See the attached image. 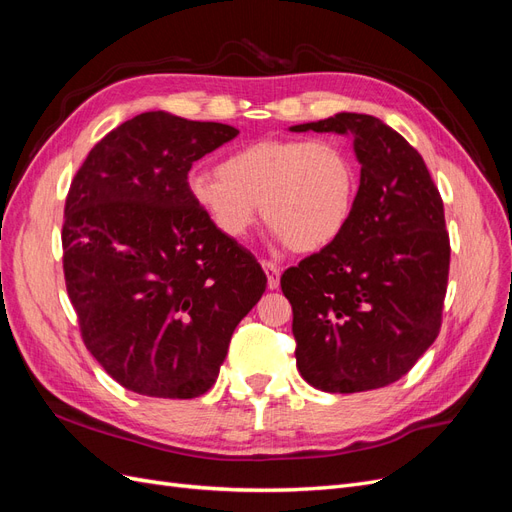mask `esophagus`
Here are the masks:
<instances>
[{
  "instance_id": "34e87169",
  "label": "esophagus",
  "mask_w": 512,
  "mask_h": 512,
  "mask_svg": "<svg viewBox=\"0 0 512 512\" xmlns=\"http://www.w3.org/2000/svg\"><path fill=\"white\" fill-rule=\"evenodd\" d=\"M262 269H265V273H267V286H269V290L280 288L282 269L277 267L275 262H269V260H262Z\"/></svg>"
}]
</instances>
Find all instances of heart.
Wrapping results in <instances>:
<instances>
[{
	"label": "heart",
	"instance_id": "b5f03b06",
	"mask_svg": "<svg viewBox=\"0 0 512 512\" xmlns=\"http://www.w3.org/2000/svg\"><path fill=\"white\" fill-rule=\"evenodd\" d=\"M185 190L222 237L245 239L260 207L277 239L309 254L346 230L359 173L352 153L333 138H262L232 151L218 173L196 170Z\"/></svg>",
	"mask_w": 512,
	"mask_h": 512
}]
</instances>
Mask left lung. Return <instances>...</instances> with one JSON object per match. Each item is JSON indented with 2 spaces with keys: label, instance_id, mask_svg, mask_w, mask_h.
I'll use <instances>...</instances> for the list:
<instances>
[{
  "label": "left lung",
  "instance_id": "obj_1",
  "mask_svg": "<svg viewBox=\"0 0 512 512\" xmlns=\"http://www.w3.org/2000/svg\"><path fill=\"white\" fill-rule=\"evenodd\" d=\"M352 138L361 164L346 230L282 275L297 367L324 393H361L399 380L436 342L451 243L429 170L378 117L337 113L290 132Z\"/></svg>",
  "mask_w": 512,
  "mask_h": 512
}]
</instances>
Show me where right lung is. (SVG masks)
I'll list each match as a JSON object with an SVG mask.
<instances>
[{"label": "right lung", "mask_w": 512, "mask_h": 512, "mask_svg": "<svg viewBox=\"0 0 512 512\" xmlns=\"http://www.w3.org/2000/svg\"><path fill=\"white\" fill-rule=\"evenodd\" d=\"M237 134L164 111L136 115L89 151L70 185L66 288L87 350L123 389L207 393L267 288L256 258L222 237L185 190L192 164Z\"/></svg>", "instance_id": "right-lung-1"}]
</instances>
